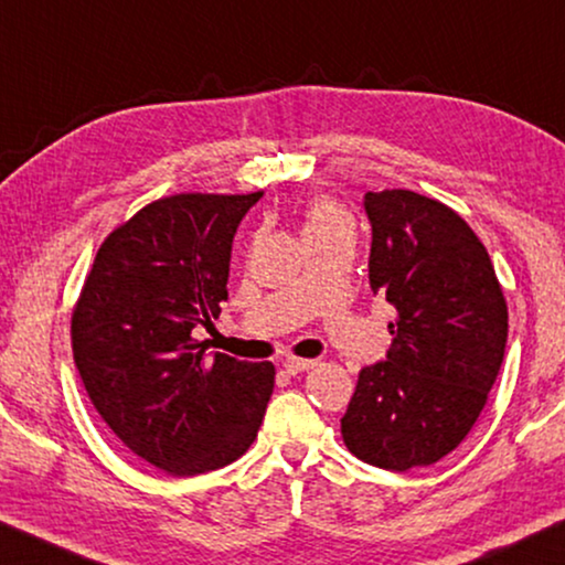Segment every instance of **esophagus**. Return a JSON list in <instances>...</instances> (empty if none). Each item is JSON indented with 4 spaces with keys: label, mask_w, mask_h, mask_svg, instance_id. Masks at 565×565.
<instances>
[{
    "label": "esophagus",
    "mask_w": 565,
    "mask_h": 565,
    "mask_svg": "<svg viewBox=\"0 0 565 565\" xmlns=\"http://www.w3.org/2000/svg\"><path fill=\"white\" fill-rule=\"evenodd\" d=\"M282 366H285V371L295 376V373H302L312 366H318V361L316 359H295V355H288V359L282 361Z\"/></svg>",
    "instance_id": "1"
}]
</instances>
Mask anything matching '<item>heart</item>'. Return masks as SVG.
Wrapping results in <instances>:
<instances>
[{"label": "heart", "mask_w": 565, "mask_h": 565, "mask_svg": "<svg viewBox=\"0 0 565 565\" xmlns=\"http://www.w3.org/2000/svg\"><path fill=\"white\" fill-rule=\"evenodd\" d=\"M333 230H351V222L341 206L328 202V199H316L306 212V227H302V237L318 232H333Z\"/></svg>", "instance_id": "heart-1"}]
</instances>
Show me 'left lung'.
<instances>
[{
	"label": "left lung",
	"instance_id": "1",
	"mask_svg": "<svg viewBox=\"0 0 565 565\" xmlns=\"http://www.w3.org/2000/svg\"><path fill=\"white\" fill-rule=\"evenodd\" d=\"M369 282L396 308L386 361L361 369L341 434L384 470L439 462L459 447L498 379L508 302L492 259L462 216L409 189L363 196Z\"/></svg>",
	"mask_w": 565,
	"mask_h": 565
}]
</instances>
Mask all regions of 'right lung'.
Wrapping results in <instances>:
<instances>
[{"label":"right lung","mask_w":565,"mask_h":565,"mask_svg":"<svg viewBox=\"0 0 565 565\" xmlns=\"http://www.w3.org/2000/svg\"><path fill=\"white\" fill-rule=\"evenodd\" d=\"M255 194H173L113 230L73 310V359L113 434L192 477L247 452L275 388L270 361L206 353L192 338L227 300L232 239Z\"/></svg>","instance_id":"1"}]
</instances>
